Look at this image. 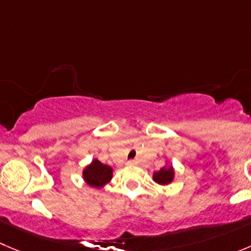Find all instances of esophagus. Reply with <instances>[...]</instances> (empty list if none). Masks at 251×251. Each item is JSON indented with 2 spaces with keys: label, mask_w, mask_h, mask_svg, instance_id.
I'll return each instance as SVG.
<instances>
[{
  "label": "esophagus",
  "mask_w": 251,
  "mask_h": 251,
  "mask_svg": "<svg viewBox=\"0 0 251 251\" xmlns=\"http://www.w3.org/2000/svg\"><path fill=\"white\" fill-rule=\"evenodd\" d=\"M128 164H129V165H135V161H129Z\"/></svg>",
  "instance_id": "esophagus-1"
}]
</instances>
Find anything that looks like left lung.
<instances>
[{
  "instance_id": "left-lung-1",
  "label": "left lung",
  "mask_w": 251,
  "mask_h": 251,
  "mask_svg": "<svg viewBox=\"0 0 251 251\" xmlns=\"http://www.w3.org/2000/svg\"><path fill=\"white\" fill-rule=\"evenodd\" d=\"M175 168H174L173 164L166 159L164 168H161L159 171H155V173L152 174V180H154L157 185L166 186L170 185V183L175 180Z\"/></svg>"
}]
</instances>
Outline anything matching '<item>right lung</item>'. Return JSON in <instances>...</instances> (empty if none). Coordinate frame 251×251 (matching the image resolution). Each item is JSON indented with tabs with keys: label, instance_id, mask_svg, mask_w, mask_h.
<instances>
[{
	"label": "right lung",
	"instance_id": "add662e5",
	"mask_svg": "<svg viewBox=\"0 0 251 251\" xmlns=\"http://www.w3.org/2000/svg\"><path fill=\"white\" fill-rule=\"evenodd\" d=\"M113 176V169L111 166L102 164L100 160L94 159L86 165L82 170V178L90 187L100 190L106 186Z\"/></svg>",
	"mask_w": 251,
	"mask_h": 251
}]
</instances>
